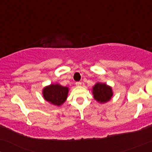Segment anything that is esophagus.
<instances>
[{
  "mask_svg": "<svg viewBox=\"0 0 152 152\" xmlns=\"http://www.w3.org/2000/svg\"><path fill=\"white\" fill-rule=\"evenodd\" d=\"M81 85V82H76V86H80Z\"/></svg>",
  "mask_w": 152,
  "mask_h": 152,
  "instance_id": "1",
  "label": "esophagus"
}]
</instances>
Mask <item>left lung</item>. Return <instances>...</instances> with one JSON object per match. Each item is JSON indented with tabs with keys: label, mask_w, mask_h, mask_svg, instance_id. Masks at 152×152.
<instances>
[{
	"label": "left lung",
	"mask_w": 152,
	"mask_h": 152,
	"mask_svg": "<svg viewBox=\"0 0 152 152\" xmlns=\"http://www.w3.org/2000/svg\"><path fill=\"white\" fill-rule=\"evenodd\" d=\"M94 99L100 104H104L111 100L113 96V91L111 86L105 83H96L92 88Z\"/></svg>",
	"instance_id": "left-lung-1"
}]
</instances>
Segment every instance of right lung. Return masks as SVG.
I'll use <instances>...</instances> for the list:
<instances>
[{
	"mask_svg": "<svg viewBox=\"0 0 152 152\" xmlns=\"http://www.w3.org/2000/svg\"><path fill=\"white\" fill-rule=\"evenodd\" d=\"M69 88L63 86L59 83H51L43 88V96L50 104L59 106L67 99Z\"/></svg>",
	"mask_w": 152,
	"mask_h": 152,
	"instance_id": "obj_1",
	"label": "right lung"
}]
</instances>
